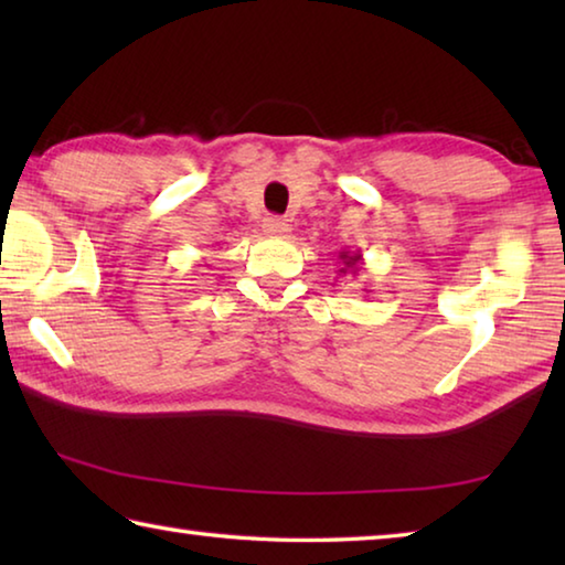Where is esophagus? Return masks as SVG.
I'll use <instances>...</instances> for the list:
<instances>
[{
  "mask_svg": "<svg viewBox=\"0 0 565 565\" xmlns=\"http://www.w3.org/2000/svg\"><path fill=\"white\" fill-rule=\"evenodd\" d=\"M289 222H286V218H281V216H269V218H264V232L269 234V236H276V238H284L286 234H289Z\"/></svg>",
  "mask_w": 565,
  "mask_h": 565,
  "instance_id": "esophagus-1",
  "label": "esophagus"
}]
</instances>
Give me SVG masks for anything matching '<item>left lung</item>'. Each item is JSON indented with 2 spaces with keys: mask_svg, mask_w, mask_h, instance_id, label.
Here are the masks:
<instances>
[{
  "mask_svg": "<svg viewBox=\"0 0 565 565\" xmlns=\"http://www.w3.org/2000/svg\"><path fill=\"white\" fill-rule=\"evenodd\" d=\"M339 259H341V269H339V274H351V276H356L359 271H361V254L359 252H347V248H343V252H339Z\"/></svg>",
  "mask_w": 565,
  "mask_h": 565,
  "instance_id": "left-lung-1",
  "label": "left lung"
}]
</instances>
